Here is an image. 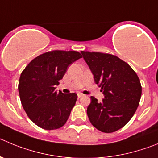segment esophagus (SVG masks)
<instances>
[{
  "label": "esophagus",
  "mask_w": 158,
  "mask_h": 158,
  "mask_svg": "<svg viewBox=\"0 0 158 158\" xmlns=\"http://www.w3.org/2000/svg\"><path fill=\"white\" fill-rule=\"evenodd\" d=\"M83 94H82V93H81V92H78V93H77V97H78V98H81V96H83Z\"/></svg>",
  "instance_id": "obj_1"
}]
</instances>
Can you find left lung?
I'll list each match as a JSON object with an SVG mask.
<instances>
[{
  "label": "left lung",
  "mask_w": 158,
  "mask_h": 158,
  "mask_svg": "<svg viewBox=\"0 0 158 158\" xmlns=\"http://www.w3.org/2000/svg\"><path fill=\"white\" fill-rule=\"evenodd\" d=\"M104 95L102 102L94 96L87 109L92 124L102 132L118 131L131 120L139 104L142 86L136 73L118 56L81 52Z\"/></svg>",
  "instance_id": "obj_1"
}]
</instances>
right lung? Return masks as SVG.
<instances>
[{
    "instance_id": "1",
    "label": "right lung",
    "mask_w": 158,
    "mask_h": 158,
    "mask_svg": "<svg viewBox=\"0 0 158 158\" xmlns=\"http://www.w3.org/2000/svg\"><path fill=\"white\" fill-rule=\"evenodd\" d=\"M81 58L76 51H51L33 59L22 72L18 87L22 106L40 128L54 130L66 124L77 95L57 92L56 85L68 66Z\"/></svg>"
}]
</instances>
